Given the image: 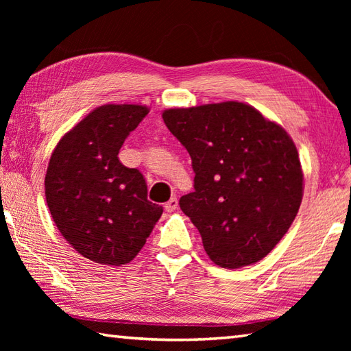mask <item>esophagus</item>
I'll return each mask as SVG.
<instances>
[{"label": "esophagus", "instance_id": "1", "mask_svg": "<svg viewBox=\"0 0 351 351\" xmlns=\"http://www.w3.org/2000/svg\"><path fill=\"white\" fill-rule=\"evenodd\" d=\"M164 208H166V211H167V213L175 211L176 208H178V199H176V197H171V199H169V202H166V205H164Z\"/></svg>", "mask_w": 351, "mask_h": 351}]
</instances>
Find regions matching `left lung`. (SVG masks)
<instances>
[{"label":"left lung","mask_w":351,"mask_h":351,"mask_svg":"<svg viewBox=\"0 0 351 351\" xmlns=\"http://www.w3.org/2000/svg\"><path fill=\"white\" fill-rule=\"evenodd\" d=\"M191 156L195 191L180 199L214 264L265 258L294 221L303 171L293 138L249 104L226 101L162 111Z\"/></svg>","instance_id":"obj_1"}]
</instances>
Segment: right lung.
Listing matches in <instances>:
<instances>
[{"instance_id":"add662e5","label":"right lung","mask_w":351,"mask_h":351,"mask_svg":"<svg viewBox=\"0 0 351 351\" xmlns=\"http://www.w3.org/2000/svg\"><path fill=\"white\" fill-rule=\"evenodd\" d=\"M147 113L136 104L101 106L66 132L51 155L45 196L52 220L93 263H131L162 214V206L147 200L143 175L117 156Z\"/></svg>"}]
</instances>
